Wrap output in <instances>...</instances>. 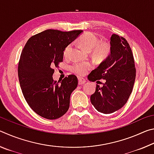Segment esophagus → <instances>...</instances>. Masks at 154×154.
<instances>
[{
    "label": "esophagus",
    "mask_w": 154,
    "mask_h": 154,
    "mask_svg": "<svg viewBox=\"0 0 154 154\" xmlns=\"http://www.w3.org/2000/svg\"><path fill=\"white\" fill-rule=\"evenodd\" d=\"M78 80H79V85H83L86 82V81L83 79V78L80 77H78Z\"/></svg>",
    "instance_id": "obj_1"
}]
</instances>
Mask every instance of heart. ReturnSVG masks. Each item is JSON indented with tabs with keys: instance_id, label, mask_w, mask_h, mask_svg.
I'll list each match as a JSON object with an SVG mask.
<instances>
[{
	"instance_id": "b5f03b06",
	"label": "heart",
	"mask_w": 154,
	"mask_h": 154,
	"mask_svg": "<svg viewBox=\"0 0 154 154\" xmlns=\"http://www.w3.org/2000/svg\"><path fill=\"white\" fill-rule=\"evenodd\" d=\"M77 43L85 51H91L92 58L98 61L105 60L111 53V45L108 42H100L94 34L85 32L78 38ZM71 48V44L68 45L64 50V55L67 56ZM92 69V65L88 62H74L71 66L72 72L78 75H84Z\"/></svg>"
}]
</instances>
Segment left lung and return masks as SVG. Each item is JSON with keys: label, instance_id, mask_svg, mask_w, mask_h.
<instances>
[{"label": "left lung", "instance_id": "8db88e82", "mask_svg": "<svg viewBox=\"0 0 154 154\" xmlns=\"http://www.w3.org/2000/svg\"><path fill=\"white\" fill-rule=\"evenodd\" d=\"M111 54L88 75L91 82L105 79L102 88L96 85L90 100L98 112L109 114L123 107L133 88L136 69L133 54L128 41L113 34L110 41Z\"/></svg>", "mask_w": 154, "mask_h": 154}]
</instances>
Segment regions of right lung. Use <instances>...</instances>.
I'll use <instances>...</instances> for the list:
<instances>
[{
  "instance_id": "obj_1",
  "label": "right lung",
  "mask_w": 154,
  "mask_h": 154,
  "mask_svg": "<svg viewBox=\"0 0 154 154\" xmlns=\"http://www.w3.org/2000/svg\"><path fill=\"white\" fill-rule=\"evenodd\" d=\"M82 32L44 30L31 36L22 51L18 64L21 89L30 108L44 118L58 119L69 110L77 78L70 75L59 82L52 75L54 68L62 62L65 48Z\"/></svg>"
}]
</instances>
